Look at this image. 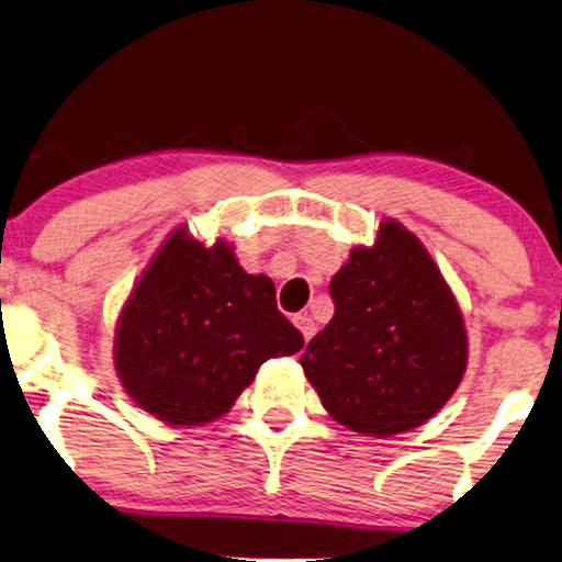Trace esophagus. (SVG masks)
<instances>
[{
  "label": "esophagus",
  "instance_id": "1",
  "mask_svg": "<svg viewBox=\"0 0 562 562\" xmlns=\"http://www.w3.org/2000/svg\"><path fill=\"white\" fill-rule=\"evenodd\" d=\"M293 324L301 328V334H303V339L308 341L313 334H316V324H313V318L311 316H295L293 318Z\"/></svg>",
  "mask_w": 562,
  "mask_h": 562
}]
</instances>
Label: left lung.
Masks as SVG:
<instances>
[{"label": "left lung", "mask_w": 562, "mask_h": 562, "mask_svg": "<svg viewBox=\"0 0 562 562\" xmlns=\"http://www.w3.org/2000/svg\"><path fill=\"white\" fill-rule=\"evenodd\" d=\"M334 318L301 364L334 422L393 437L429 422L468 368L458 297L426 246L395 218L331 277Z\"/></svg>", "instance_id": "8db88e82"}]
</instances>
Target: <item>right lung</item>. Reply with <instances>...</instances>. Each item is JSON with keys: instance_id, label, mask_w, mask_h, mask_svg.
Masks as SVG:
<instances>
[{"instance_id": "right-lung-1", "label": "right lung", "mask_w": 562, "mask_h": 562, "mask_svg": "<svg viewBox=\"0 0 562 562\" xmlns=\"http://www.w3.org/2000/svg\"><path fill=\"white\" fill-rule=\"evenodd\" d=\"M303 349L277 311L274 282L249 274L223 238L203 244L177 226L133 285L115 326L123 391L167 426L228 414L261 362Z\"/></svg>"}]
</instances>
